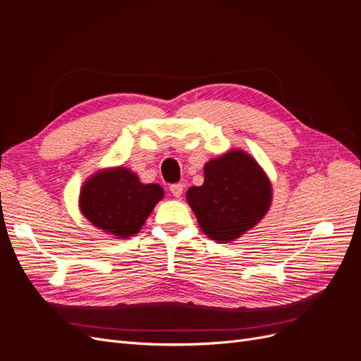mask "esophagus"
Masks as SVG:
<instances>
[{"label":"esophagus","mask_w":361,"mask_h":361,"mask_svg":"<svg viewBox=\"0 0 361 361\" xmlns=\"http://www.w3.org/2000/svg\"><path fill=\"white\" fill-rule=\"evenodd\" d=\"M170 191H171V194L174 195V197H182V194H183V185L182 183H171L170 185Z\"/></svg>","instance_id":"obj_1"}]
</instances>
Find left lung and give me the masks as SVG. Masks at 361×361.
Segmentation results:
<instances>
[{"mask_svg": "<svg viewBox=\"0 0 361 361\" xmlns=\"http://www.w3.org/2000/svg\"><path fill=\"white\" fill-rule=\"evenodd\" d=\"M271 183L259 164L241 150L209 161L202 187L187 200L202 231L218 243L233 241L255 227L271 204Z\"/></svg>", "mask_w": 361, "mask_h": 361, "instance_id": "8db88e82", "label": "left lung"}]
</instances>
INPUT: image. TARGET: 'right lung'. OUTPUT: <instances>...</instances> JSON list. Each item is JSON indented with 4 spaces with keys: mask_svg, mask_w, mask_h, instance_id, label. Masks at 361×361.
Here are the masks:
<instances>
[{
    "mask_svg": "<svg viewBox=\"0 0 361 361\" xmlns=\"http://www.w3.org/2000/svg\"><path fill=\"white\" fill-rule=\"evenodd\" d=\"M158 183H141L126 169L96 173L80 194L84 216L101 231L120 238L135 235L154 206L162 199Z\"/></svg>",
    "mask_w": 361,
    "mask_h": 361,
    "instance_id": "1",
    "label": "right lung"
}]
</instances>
